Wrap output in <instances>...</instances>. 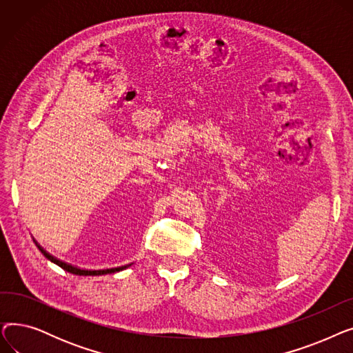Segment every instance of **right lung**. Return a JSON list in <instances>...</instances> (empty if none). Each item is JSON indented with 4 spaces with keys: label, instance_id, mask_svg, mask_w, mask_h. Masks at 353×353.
Returning <instances> with one entry per match:
<instances>
[{
    "label": "right lung",
    "instance_id": "1",
    "mask_svg": "<svg viewBox=\"0 0 353 353\" xmlns=\"http://www.w3.org/2000/svg\"><path fill=\"white\" fill-rule=\"evenodd\" d=\"M37 245V243H35ZM37 248L40 249V252L48 259L50 262H52V263H55L57 266H60L61 269H64L65 272H70V273H72V274H79V276H99V274H108V273H114V272H120V270H124L125 268H128V266H132V263L130 265H125V266H120V268H111V269H103V270H84V269H79V268H74V266H71V265H68V263H64V262H61V261H59V259H55L54 256H51L50 253H47L44 249H41L39 245H37Z\"/></svg>",
    "mask_w": 353,
    "mask_h": 353
}]
</instances>
